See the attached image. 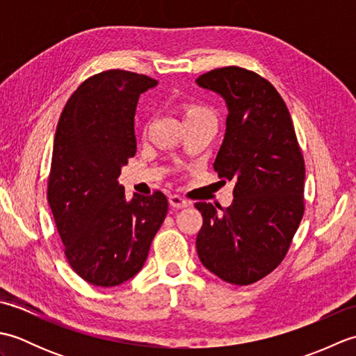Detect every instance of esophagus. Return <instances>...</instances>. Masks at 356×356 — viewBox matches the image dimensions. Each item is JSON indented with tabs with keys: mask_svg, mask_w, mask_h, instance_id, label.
<instances>
[{
	"mask_svg": "<svg viewBox=\"0 0 356 356\" xmlns=\"http://www.w3.org/2000/svg\"><path fill=\"white\" fill-rule=\"evenodd\" d=\"M170 205L172 207V208H186V207H190V202H188L186 199H184L182 195H179V194H171L170 195Z\"/></svg>",
	"mask_w": 356,
	"mask_h": 356,
	"instance_id": "obj_1",
	"label": "esophagus"
}]
</instances>
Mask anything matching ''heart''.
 Listing matches in <instances>:
<instances>
[{"label": "heart", "instance_id": "b5f03b06", "mask_svg": "<svg viewBox=\"0 0 356 356\" xmlns=\"http://www.w3.org/2000/svg\"><path fill=\"white\" fill-rule=\"evenodd\" d=\"M182 113H184V118H185V122L186 120H193V119H199V118H208V116H213V113H211L205 105H200V104H194V102H185L182 104Z\"/></svg>", "mask_w": 356, "mask_h": 356}]
</instances>
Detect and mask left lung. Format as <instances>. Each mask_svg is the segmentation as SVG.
Returning <instances> with one entry per match:
<instances>
[{
	"instance_id": "1",
	"label": "left lung",
	"mask_w": 356,
	"mask_h": 356,
	"mask_svg": "<svg viewBox=\"0 0 356 356\" xmlns=\"http://www.w3.org/2000/svg\"><path fill=\"white\" fill-rule=\"evenodd\" d=\"M197 84L228 107L214 170L236 186L228 208L195 203L203 216L195 248L218 278L252 284L283 261L303 218V153L283 97L260 74L222 67L202 74Z\"/></svg>"
}]
</instances>
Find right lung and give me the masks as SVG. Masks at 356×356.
I'll use <instances>...</instances> for the list:
<instances>
[{
    "instance_id": "right-lung-1",
    "label": "right lung",
    "mask_w": 356,
    "mask_h": 356,
    "mask_svg": "<svg viewBox=\"0 0 356 356\" xmlns=\"http://www.w3.org/2000/svg\"><path fill=\"white\" fill-rule=\"evenodd\" d=\"M156 84L127 70L97 73L76 88L59 118L47 199L67 260L93 286H118L138 274L168 213L163 193L127 200L118 182L136 154L139 96Z\"/></svg>"
}]
</instances>
